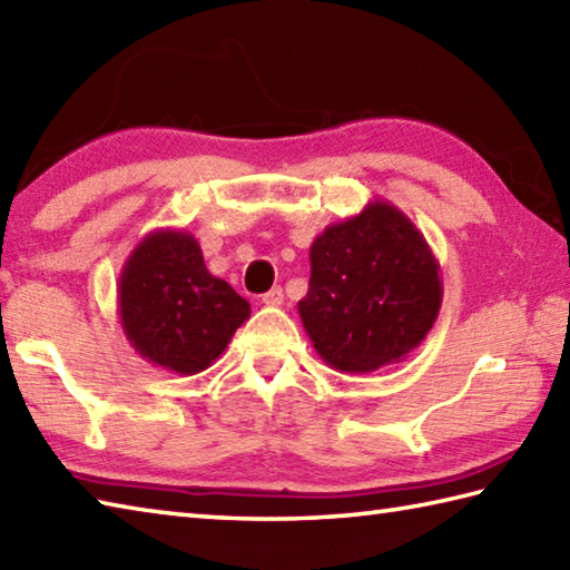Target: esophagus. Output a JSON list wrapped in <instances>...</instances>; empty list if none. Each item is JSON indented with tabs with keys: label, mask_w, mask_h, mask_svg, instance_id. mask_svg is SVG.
<instances>
[{
	"label": "esophagus",
	"mask_w": 570,
	"mask_h": 570,
	"mask_svg": "<svg viewBox=\"0 0 570 570\" xmlns=\"http://www.w3.org/2000/svg\"><path fill=\"white\" fill-rule=\"evenodd\" d=\"M263 303H265V305H271V307H281V305L285 303V293H283V287H273L271 293H265V295H263Z\"/></svg>",
	"instance_id": "34e87169"
}]
</instances>
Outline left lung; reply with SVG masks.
<instances>
[{
  "instance_id": "obj_1",
  "label": "left lung",
  "mask_w": 570,
  "mask_h": 570,
  "mask_svg": "<svg viewBox=\"0 0 570 570\" xmlns=\"http://www.w3.org/2000/svg\"><path fill=\"white\" fill-rule=\"evenodd\" d=\"M442 297L422 230L390 200H370L309 245V287L297 313L332 370L367 374L419 347Z\"/></svg>"
}]
</instances>
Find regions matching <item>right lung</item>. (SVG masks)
I'll list each match as a JSON object with an SVG mask.
<instances>
[{"instance_id": "add662e5", "label": "right lung", "mask_w": 570, "mask_h": 570, "mask_svg": "<svg viewBox=\"0 0 570 570\" xmlns=\"http://www.w3.org/2000/svg\"><path fill=\"white\" fill-rule=\"evenodd\" d=\"M118 317L146 362L198 374L228 347L250 317V303L210 275L198 240L186 230L148 233L118 277Z\"/></svg>"}]
</instances>
